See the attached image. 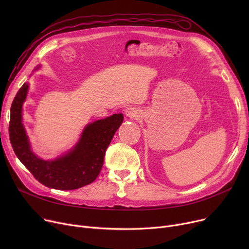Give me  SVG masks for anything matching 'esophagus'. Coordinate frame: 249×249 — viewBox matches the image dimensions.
<instances>
[{"instance_id":"esophagus-1","label":"esophagus","mask_w":249,"mask_h":249,"mask_svg":"<svg viewBox=\"0 0 249 249\" xmlns=\"http://www.w3.org/2000/svg\"><path fill=\"white\" fill-rule=\"evenodd\" d=\"M125 115L127 117H129V118H136L139 115V112H138V110L136 108L130 107V108H127L125 110Z\"/></svg>"}]
</instances>
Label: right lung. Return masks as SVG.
I'll return each instance as SVG.
<instances>
[{
  "mask_svg": "<svg viewBox=\"0 0 249 249\" xmlns=\"http://www.w3.org/2000/svg\"><path fill=\"white\" fill-rule=\"evenodd\" d=\"M28 89L29 84L24 83L11 107L9 134L17 158L39 182L50 189L75 190L91 184L101 172L105 153L123 122V114L89 123L72 148L55 160H44L33 152L23 124V104Z\"/></svg>",
  "mask_w": 249,
  "mask_h": 249,
  "instance_id": "1",
  "label": "right lung"
}]
</instances>
